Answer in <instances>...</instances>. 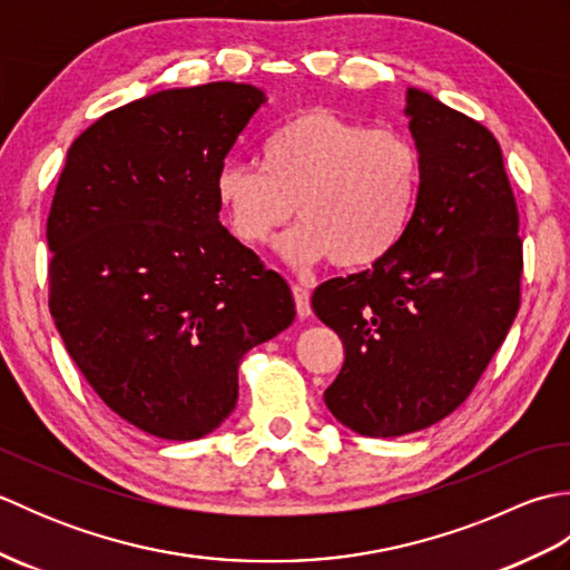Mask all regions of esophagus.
Returning <instances> with one entry per match:
<instances>
[{
	"label": "esophagus",
	"mask_w": 570,
	"mask_h": 570,
	"mask_svg": "<svg viewBox=\"0 0 570 570\" xmlns=\"http://www.w3.org/2000/svg\"><path fill=\"white\" fill-rule=\"evenodd\" d=\"M292 292H294V301H296V313H298L301 318H308L311 316V294H308V288L301 286V284H294Z\"/></svg>",
	"instance_id": "obj_1"
}]
</instances>
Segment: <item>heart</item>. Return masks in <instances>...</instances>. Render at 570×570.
Returning a JSON list of instances; mask_svg holds the SVG:
<instances>
[{
	"instance_id": "b5f03b06",
	"label": "heart",
	"mask_w": 570,
	"mask_h": 570,
	"mask_svg": "<svg viewBox=\"0 0 570 570\" xmlns=\"http://www.w3.org/2000/svg\"><path fill=\"white\" fill-rule=\"evenodd\" d=\"M421 186V151L392 127L316 107L288 119L262 147V166L225 164L215 196L229 233L245 247L282 239L298 266L331 259L341 269L380 262L402 239Z\"/></svg>"
}]
</instances>
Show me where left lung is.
<instances>
[{"label": "left lung", "mask_w": 570, "mask_h": 570, "mask_svg": "<svg viewBox=\"0 0 570 570\" xmlns=\"http://www.w3.org/2000/svg\"><path fill=\"white\" fill-rule=\"evenodd\" d=\"M406 115L421 186L402 239L311 296L345 347L325 406L370 439L426 429L463 404L522 304L519 210L498 139L414 88Z\"/></svg>", "instance_id": "8db88e82"}]
</instances>
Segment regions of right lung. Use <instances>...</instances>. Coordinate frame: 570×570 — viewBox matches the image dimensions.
Here are the masks:
<instances>
[{
    "mask_svg": "<svg viewBox=\"0 0 570 570\" xmlns=\"http://www.w3.org/2000/svg\"><path fill=\"white\" fill-rule=\"evenodd\" d=\"M264 92L147 95L70 144L46 239L48 308L117 416L166 441L215 431L249 347L292 325V288L220 225L215 176Z\"/></svg>",
    "mask_w": 570,
    "mask_h": 570,
    "instance_id": "obj_1",
    "label": "right lung"
}]
</instances>
